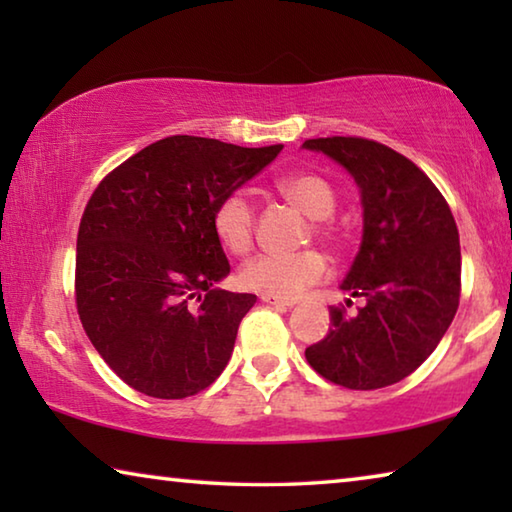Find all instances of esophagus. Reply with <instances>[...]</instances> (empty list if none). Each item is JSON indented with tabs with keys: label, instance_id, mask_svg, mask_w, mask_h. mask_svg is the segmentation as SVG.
I'll use <instances>...</instances> for the list:
<instances>
[{
	"label": "esophagus",
	"instance_id": "esophagus-1",
	"mask_svg": "<svg viewBox=\"0 0 512 512\" xmlns=\"http://www.w3.org/2000/svg\"><path fill=\"white\" fill-rule=\"evenodd\" d=\"M262 302L266 305H273V307H280V309H291L296 305V300H284V298H273V296H262Z\"/></svg>",
	"mask_w": 512,
	"mask_h": 512
}]
</instances>
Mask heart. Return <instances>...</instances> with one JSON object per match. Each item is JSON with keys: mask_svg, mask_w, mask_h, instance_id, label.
<instances>
[{"mask_svg": "<svg viewBox=\"0 0 512 512\" xmlns=\"http://www.w3.org/2000/svg\"><path fill=\"white\" fill-rule=\"evenodd\" d=\"M275 187L302 214L316 219V230L320 235H329V228L323 219L334 212L336 196L325 178L309 171H298L277 180ZM212 223L221 244L235 255H244L253 246L255 210L246 196H225L216 205ZM325 275V257L316 250H302L296 255H257L241 268L239 280L244 287L262 293V296L289 300L296 298L311 284L323 280Z\"/></svg>", "mask_w": 512, "mask_h": 512, "instance_id": "1", "label": "heart"}]
</instances>
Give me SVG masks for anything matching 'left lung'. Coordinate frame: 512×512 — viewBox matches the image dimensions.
I'll use <instances>...</instances> for the list:
<instances>
[{"mask_svg": "<svg viewBox=\"0 0 512 512\" xmlns=\"http://www.w3.org/2000/svg\"><path fill=\"white\" fill-rule=\"evenodd\" d=\"M302 149L325 153L359 187L363 235L341 289L366 300L354 316L329 309L332 327L305 357L352 391L397 384L436 350L456 316L461 246L452 210L411 160L384 144L318 137Z\"/></svg>", "mask_w": 512, "mask_h": 512, "instance_id": "8db88e82", "label": "left lung"}]
</instances>
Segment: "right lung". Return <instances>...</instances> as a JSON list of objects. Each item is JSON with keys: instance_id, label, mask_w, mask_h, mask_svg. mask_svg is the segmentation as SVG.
<instances>
[{"instance_id": "1", "label": "right lung", "mask_w": 512, "mask_h": 512, "mask_svg": "<svg viewBox=\"0 0 512 512\" xmlns=\"http://www.w3.org/2000/svg\"><path fill=\"white\" fill-rule=\"evenodd\" d=\"M280 151L173 135L94 189L76 239V307L103 361L135 391L183 400L228 366L257 296L216 287L230 264L212 216Z\"/></svg>"}]
</instances>
